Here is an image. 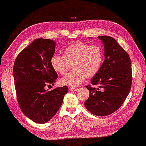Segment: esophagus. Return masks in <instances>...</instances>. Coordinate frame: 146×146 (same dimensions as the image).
Masks as SVG:
<instances>
[{"label": "esophagus", "instance_id": "1", "mask_svg": "<svg viewBox=\"0 0 146 146\" xmlns=\"http://www.w3.org/2000/svg\"><path fill=\"white\" fill-rule=\"evenodd\" d=\"M70 90L71 92H74V91H77L78 90V88H76V87H70Z\"/></svg>", "mask_w": 146, "mask_h": 146}]
</instances>
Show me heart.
<instances>
[{
	"label": "heart",
	"mask_w": 146,
	"mask_h": 146,
	"mask_svg": "<svg viewBox=\"0 0 146 146\" xmlns=\"http://www.w3.org/2000/svg\"><path fill=\"white\" fill-rule=\"evenodd\" d=\"M104 60L102 49L98 45L76 42L64 49L63 56L53 55L51 59L52 68L57 73L65 75L72 65L73 71L62 78L64 85L76 86L98 73Z\"/></svg>",
	"instance_id": "1"
}]
</instances>
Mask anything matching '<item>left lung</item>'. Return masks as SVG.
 I'll return each instance as SVG.
<instances>
[{
    "instance_id": "obj_1",
    "label": "left lung",
    "mask_w": 146,
    "mask_h": 146,
    "mask_svg": "<svg viewBox=\"0 0 146 146\" xmlns=\"http://www.w3.org/2000/svg\"><path fill=\"white\" fill-rule=\"evenodd\" d=\"M104 43L105 61L98 73L92 78L85 106L97 116H107L117 110L127 97L132 85L131 61L115 39L108 36L98 37Z\"/></svg>"
}]
</instances>
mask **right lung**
I'll return each mask as SVG.
<instances>
[{"label": "right lung", "mask_w": 146, "mask_h": 146, "mask_svg": "<svg viewBox=\"0 0 146 146\" xmlns=\"http://www.w3.org/2000/svg\"><path fill=\"white\" fill-rule=\"evenodd\" d=\"M55 46L52 40L36 39L19 53L14 64L18 104L24 115L38 123L48 122L54 117L68 91L66 86L51 91L44 88L54 85L58 78L51 64Z\"/></svg>", "instance_id": "right-lung-1"}]
</instances>
